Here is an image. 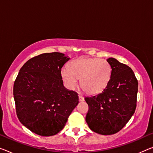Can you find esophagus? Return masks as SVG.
Masks as SVG:
<instances>
[{
  "label": "esophagus",
  "instance_id": "obj_1",
  "mask_svg": "<svg viewBox=\"0 0 153 153\" xmlns=\"http://www.w3.org/2000/svg\"><path fill=\"white\" fill-rule=\"evenodd\" d=\"M79 100L81 102H83V101H84V98L82 96H79Z\"/></svg>",
  "mask_w": 153,
  "mask_h": 153
}]
</instances>
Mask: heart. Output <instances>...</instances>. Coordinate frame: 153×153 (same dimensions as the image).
<instances>
[{
	"instance_id": "1",
	"label": "heart",
	"mask_w": 153,
	"mask_h": 153,
	"mask_svg": "<svg viewBox=\"0 0 153 153\" xmlns=\"http://www.w3.org/2000/svg\"><path fill=\"white\" fill-rule=\"evenodd\" d=\"M111 74V65L106 60L97 58H81L64 67L61 75L66 85L74 89L81 79V88L89 94L100 93L106 88Z\"/></svg>"
}]
</instances>
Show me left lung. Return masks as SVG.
<instances>
[{
  "label": "left lung",
  "instance_id": "obj_1",
  "mask_svg": "<svg viewBox=\"0 0 153 153\" xmlns=\"http://www.w3.org/2000/svg\"><path fill=\"white\" fill-rule=\"evenodd\" d=\"M111 68V78L102 92L85 97L89 110L86 123L94 132L112 135L118 132L135 113L138 82L130 67L116 59H107Z\"/></svg>",
  "mask_w": 153,
  "mask_h": 153
}]
</instances>
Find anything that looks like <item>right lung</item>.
<instances>
[{"instance_id": "right-lung-1", "label": "right lung", "mask_w": 153, "mask_h": 153, "mask_svg": "<svg viewBox=\"0 0 153 153\" xmlns=\"http://www.w3.org/2000/svg\"><path fill=\"white\" fill-rule=\"evenodd\" d=\"M69 59L61 53L41 54L23 65L14 82L17 116L37 135L47 137L60 132L78 105V94L63 86L61 75Z\"/></svg>"}]
</instances>
